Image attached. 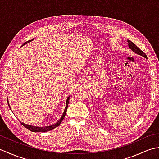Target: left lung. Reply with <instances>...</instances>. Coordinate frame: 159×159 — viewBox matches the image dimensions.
Instances as JSON below:
<instances>
[{
	"label": "left lung",
	"mask_w": 159,
	"mask_h": 159,
	"mask_svg": "<svg viewBox=\"0 0 159 159\" xmlns=\"http://www.w3.org/2000/svg\"><path fill=\"white\" fill-rule=\"evenodd\" d=\"M128 46H129V48L131 49L132 51L134 52V53H137V55H139L142 56V57H145V58L147 59V56L146 54H145L140 48H138V47L135 44H134L133 42H132L131 41H130V40L128 39Z\"/></svg>",
	"instance_id": "obj_1"
}]
</instances>
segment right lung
<instances>
[{
    "label": "right lung",
    "instance_id": "right-lung-1",
    "mask_svg": "<svg viewBox=\"0 0 159 159\" xmlns=\"http://www.w3.org/2000/svg\"><path fill=\"white\" fill-rule=\"evenodd\" d=\"M33 39H31V40H29V41L26 42L25 43H23L22 46L25 45L26 43H29V42H30L33 41ZM69 100H70V96L67 97V100H66V107H65V110H64V112H63V115H62V116H61V117L60 118V119L59 120V121H57V123L54 124H52V125H50V126H43V127H38V126H31V125L26 124H25V123H23V122H21L22 125L23 126H25L26 128H27L28 130H31V131H32V132H35V133H43V132H47V131H49V130H51L54 129V128H55L56 127L59 126L60 124L61 123V121H63V118L65 117L66 112H67V107H68ZM7 103H8V105H9V109H11V107H10L9 104L8 99H7Z\"/></svg>",
    "mask_w": 159,
    "mask_h": 159
}]
</instances>
